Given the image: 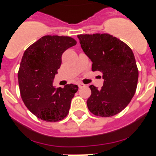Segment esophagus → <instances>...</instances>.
<instances>
[{"label":"esophagus","mask_w":156,"mask_h":156,"mask_svg":"<svg viewBox=\"0 0 156 156\" xmlns=\"http://www.w3.org/2000/svg\"><path fill=\"white\" fill-rule=\"evenodd\" d=\"M78 87H79V88L84 87V86H85V85H84V84H82V83H78Z\"/></svg>","instance_id":"obj_1"}]
</instances>
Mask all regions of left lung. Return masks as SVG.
<instances>
[{
	"instance_id": "obj_1",
	"label": "left lung",
	"mask_w": 156,
	"mask_h": 156,
	"mask_svg": "<svg viewBox=\"0 0 156 156\" xmlns=\"http://www.w3.org/2000/svg\"><path fill=\"white\" fill-rule=\"evenodd\" d=\"M83 51L92 61V71L103 74V86L90 85L88 109L95 115L110 117L122 112L136 91L138 69L132 50L108 34L78 35Z\"/></svg>"
}]
</instances>
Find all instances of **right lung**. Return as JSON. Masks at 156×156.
<instances>
[{
  "label": "right lung",
  "instance_id": "add662e5",
  "mask_svg": "<svg viewBox=\"0 0 156 156\" xmlns=\"http://www.w3.org/2000/svg\"><path fill=\"white\" fill-rule=\"evenodd\" d=\"M76 44L67 36L46 35L24 52L18 72L20 94L28 109L41 120L58 122L68 115L78 87L70 84L56 88L53 82L62 53Z\"/></svg>",
  "mask_w": 156,
  "mask_h": 156
}]
</instances>
